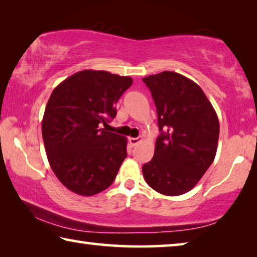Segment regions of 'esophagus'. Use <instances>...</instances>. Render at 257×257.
<instances>
[{"label": "esophagus", "mask_w": 257, "mask_h": 257, "mask_svg": "<svg viewBox=\"0 0 257 257\" xmlns=\"http://www.w3.org/2000/svg\"><path fill=\"white\" fill-rule=\"evenodd\" d=\"M139 142H141V138H134V137L129 138V143L132 146H136Z\"/></svg>", "instance_id": "1"}]
</instances>
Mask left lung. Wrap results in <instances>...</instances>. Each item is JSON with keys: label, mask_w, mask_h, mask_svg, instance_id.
I'll return each mask as SVG.
<instances>
[{"label": "left lung", "mask_w": 257, "mask_h": 257, "mask_svg": "<svg viewBox=\"0 0 257 257\" xmlns=\"http://www.w3.org/2000/svg\"><path fill=\"white\" fill-rule=\"evenodd\" d=\"M154 99L161 135L143 165L151 188L167 196L193 189L214 161L219 119L201 87L173 71L143 78Z\"/></svg>", "instance_id": "obj_1"}]
</instances>
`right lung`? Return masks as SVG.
<instances>
[{"label":"right lung","instance_id":"add662e5","mask_svg":"<svg viewBox=\"0 0 257 257\" xmlns=\"http://www.w3.org/2000/svg\"><path fill=\"white\" fill-rule=\"evenodd\" d=\"M133 84L102 70L73 73L55 87L42 121L52 170L64 187L93 196L114 181L127 156V138L104 127L116 115L115 104Z\"/></svg>","mask_w":257,"mask_h":257}]
</instances>
